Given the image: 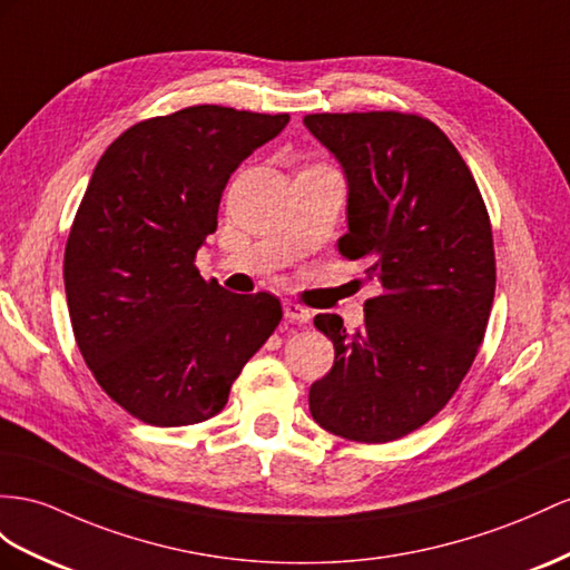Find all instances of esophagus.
Here are the masks:
<instances>
[{"mask_svg": "<svg viewBox=\"0 0 570 570\" xmlns=\"http://www.w3.org/2000/svg\"><path fill=\"white\" fill-rule=\"evenodd\" d=\"M284 315L286 320H291V323H298V325H305L311 320V311H305L303 305L294 301H284Z\"/></svg>", "mask_w": 570, "mask_h": 570, "instance_id": "34e87169", "label": "esophagus"}]
</instances>
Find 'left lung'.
I'll return each instance as SVG.
<instances>
[{"mask_svg":"<svg viewBox=\"0 0 570 570\" xmlns=\"http://www.w3.org/2000/svg\"><path fill=\"white\" fill-rule=\"evenodd\" d=\"M303 125L344 170L340 253L381 286L356 332L340 315H315L334 366L311 385V414L346 441L387 443L443 410L484 340L495 291L489 212L462 156L426 118L320 112Z\"/></svg>","mask_w":570,"mask_h":570,"instance_id":"8db88e82","label":"left lung"}]
</instances>
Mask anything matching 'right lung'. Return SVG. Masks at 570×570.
I'll return each instance as SVG.
<instances>
[{"mask_svg": "<svg viewBox=\"0 0 570 570\" xmlns=\"http://www.w3.org/2000/svg\"><path fill=\"white\" fill-rule=\"evenodd\" d=\"M286 122V112L193 106L129 127L98 160L65 250L67 305L86 366L144 424L222 412L279 325V298L204 282L195 255L230 173Z\"/></svg>", "mask_w": 570, "mask_h": 570, "instance_id": "obj_1", "label": "right lung"}]
</instances>
